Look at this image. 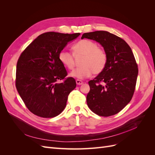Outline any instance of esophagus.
I'll list each match as a JSON object with an SVG mask.
<instances>
[{
	"label": "esophagus",
	"mask_w": 155,
	"mask_h": 155,
	"mask_svg": "<svg viewBox=\"0 0 155 155\" xmlns=\"http://www.w3.org/2000/svg\"><path fill=\"white\" fill-rule=\"evenodd\" d=\"M76 84L78 85H81L82 84H83V81L81 80H79V79H76Z\"/></svg>",
	"instance_id": "esophagus-1"
}]
</instances>
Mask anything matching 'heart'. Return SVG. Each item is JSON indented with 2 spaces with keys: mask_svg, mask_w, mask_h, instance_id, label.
I'll use <instances>...</instances> for the list:
<instances>
[{
  "mask_svg": "<svg viewBox=\"0 0 155 155\" xmlns=\"http://www.w3.org/2000/svg\"><path fill=\"white\" fill-rule=\"evenodd\" d=\"M73 54L62 50L59 54V59L63 66L68 70H73L76 64V58H82L81 67L74 70L70 76L78 79L88 78L92 74L97 75L104 71L108 61L105 50L99 48L96 42L83 39L72 46Z\"/></svg>",
  "mask_w": 155,
  "mask_h": 155,
  "instance_id": "b5f03b06",
  "label": "heart"
}]
</instances>
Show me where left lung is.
Masks as SVG:
<instances>
[{
	"label": "left lung",
	"mask_w": 155,
	"mask_h": 155,
	"mask_svg": "<svg viewBox=\"0 0 155 155\" xmlns=\"http://www.w3.org/2000/svg\"><path fill=\"white\" fill-rule=\"evenodd\" d=\"M83 38L100 43L108 56L104 71L88 81V107L98 116L114 115L129 104L135 91L138 68L132 50L123 39L106 31L85 33Z\"/></svg>",
	"instance_id": "8db88e82"
}]
</instances>
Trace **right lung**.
Masks as SVG:
<instances>
[{
	"mask_svg": "<svg viewBox=\"0 0 155 155\" xmlns=\"http://www.w3.org/2000/svg\"><path fill=\"white\" fill-rule=\"evenodd\" d=\"M79 35L44 33L21 53L17 63L15 86L26 107L34 114L53 118L66 107L68 96L76 83L73 78H66L67 70L60 62L59 54L68 42Z\"/></svg>",
	"mask_w": 155,
	"mask_h": 155,
	"instance_id": "obj_1",
	"label": "right lung"
}]
</instances>
